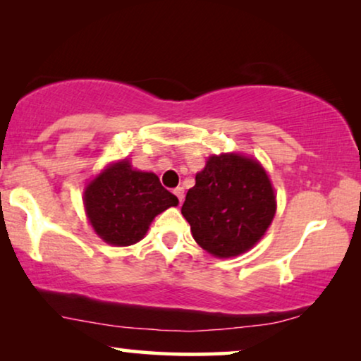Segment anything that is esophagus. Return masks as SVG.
I'll return each instance as SVG.
<instances>
[{
  "instance_id": "1",
  "label": "esophagus",
  "mask_w": 361,
  "mask_h": 361,
  "mask_svg": "<svg viewBox=\"0 0 361 361\" xmlns=\"http://www.w3.org/2000/svg\"><path fill=\"white\" fill-rule=\"evenodd\" d=\"M174 195L177 197V199H179V202L182 204V200H184V189H182V187H176Z\"/></svg>"
}]
</instances>
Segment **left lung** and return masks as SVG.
<instances>
[{
	"mask_svg": "<svg viewBox=\"0 0 361 361\" xmlns=\"http://www.w3.org/2000/svg\"><path fill=\"white\" fill-rule=\"evenodd\" d=\"M274 214V189L263 166L236 152L210 156L182 205L194 240L215 258L253 248Z\"/></svg>",
	"mask_w": 361,
	"mask_h": 361,
	"instance_id": "obj_1",
	"label": "left lung"
}]
</instances>
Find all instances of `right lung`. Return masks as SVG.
<instances>
[{
  "mask_svg": "<svg viewBox=\"0 0 361 361\" xmlns=\"http://www.w3.org/2000/svg\"><path fill=\"white\" fill-rule=\"evenodd\" d=\"M179 204L152 172L133 169L123 159L103 169L83 192L88 221L103 241L130 246L145 238L161 212Z\"/></svg>",
  "mask_w": 361,
  "mask_h": 361,
  "instance_id": "obj_1",
  "label": "right lung"
}]
</instances>
